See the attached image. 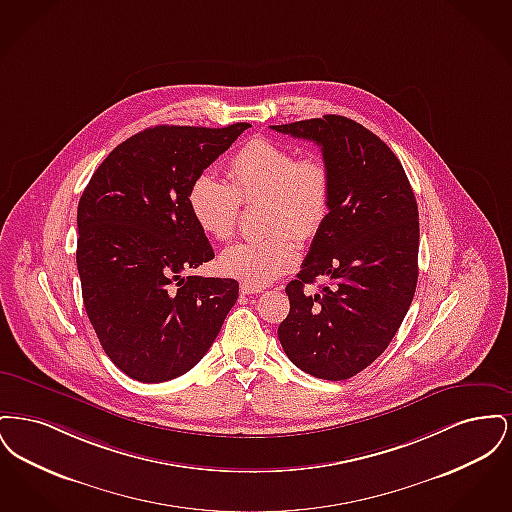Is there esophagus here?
Masks as SVG:
<instances>
[{
  "mask_svg": "<svg viewBox=\"0 0 512 512\" xmlns=\"http://www.w3.org/2000/svg\"><path fill=\"white\" fill-rule=\"evenodd\" d=\"M240 290H242L244 295H253V293L263 292V288H257V286H251V284H245V282L240 286Z\"/></svg>",
  "mask_w": 512,
  "mask_h": 512,
  "instance_id": "1",
  "label": "esophagus"
}]
</instances>
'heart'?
Wrapping results in <instances>:
<instances>
[{
  "label": "heart",
  "mask_w": 512,
  "mask_h": 512,
  "mask_svg": "<svg viewBox=\"0 0 512 512\" xmlns=\"http://www.w3.org/2000/svg\"><path fill=\"white\" fill-rule=\"evenodd\" d=\"M230 182L203 172L195 176L188 207L195 224L209 238L230 240L242 205H263V238L226 247L219 268L251 286H267L297 263L293 238L305 242L318 234L332 205V174L320 157H301L292 149L253 138L228 165Z\"/></svg>",
  "instance_id": "heart-1"
}]
</instances>
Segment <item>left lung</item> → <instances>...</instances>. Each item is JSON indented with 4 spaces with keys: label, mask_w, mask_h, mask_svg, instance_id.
Segmentation results:
<instances>
[{
    "label": "left lung",
    "mask_w": 512,
    "mask_h": 512,
    "mask_svg": "<svg viewBox=\"0 0 512 512\" xmlns=\"http://www.w3.org/2000/svg\"><path fill=\"white\" fill-rule=\"evenodd\" d=\"M272 130L311 140L332 174L328 219L297 280L278 340L293 365L322 380H347L390 345L418 280V207L399 159L376 134L340 115ZM328 277L318 293L304 286Z\"/></svg>",
    "instance_id": "obj_1"
}]
</instances>
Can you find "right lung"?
I'll return each instance as SVG.
<instances>
[{"label": "right lung", "instance_id": "obj_1", "mask_svg": "<svg viewBox=\"0 0 512 512\" xmlns=\"http://www.w3.org/2000/svg\"><path fill=\"white\" fill-rule=\"evenodd\" d=\"M247 128H146L107 155L78 201L84 307L107 357L138 382L194 368L238 299L232 278L182 272L215 257L190 213V186Z\"/></svg>", "mask_w": 512, "mask_h": 512}]
</instances>
